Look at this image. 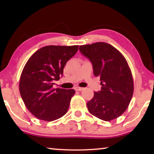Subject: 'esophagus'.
Wrapping results in <instances>:
<instances>
[{"mask_svg":"<svg viewBox=\"0 0 154 154\" xmlns=\"http://www.w3.org/2000/svg\"><path fill=\"white\" fill-rule=\"evenodd\" d=\"M75 90H76V91H82L84 88H81V87H79V86H75V87L74 88Z\"/></svg>","mask_w":154,"mask_h":154,"instance_id":"obj_1","label":"esophagus"}]
</instances>
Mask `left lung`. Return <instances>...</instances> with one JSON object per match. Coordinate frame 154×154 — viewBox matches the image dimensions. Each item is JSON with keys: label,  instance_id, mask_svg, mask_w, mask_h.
I'll return each instance as SVG.
<instances>
[{"label": "left lung", "instance_id": "8db88e82", "mask_svg": "<svg viewBox=\"0 0 154 154\" xmlns=\"http://www.w3.org/2000/svg\"><path fill=\"white\" fill-rule=\"evenodd\" d=\"M80 51L91 61L93 73L100 78L102 89L87 103L90 113L110 121L128 109L134 92L131 70L123 54L110 44L98 42L81 45Z\"/></svg>", "mask_w": 154, "mask_h": 154}]
</instances>
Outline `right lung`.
Listing matches in <instances>:
<instances>
[{
	"mask_svg": "<svg viewBox=\"0 0 154 154\" xmlns=\"http://www.w3.org/2000/svg\"><path fill=\"white\" fill-rule=\"evenodd\" d=\"M79 45H48L34 52L23 69L20 92L28 110L40 120L52 121L68 111L73 89L53 88L66 62L74 56Z\"/></svg>",
	"mask_w": 154,
	"mask_h": 154,
	"instance_id": "add662e5",
	"label": "right lung"
}]
</instances>
